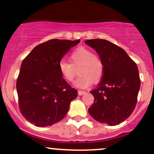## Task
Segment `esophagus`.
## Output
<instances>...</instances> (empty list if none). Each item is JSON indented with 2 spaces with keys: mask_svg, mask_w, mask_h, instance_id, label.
I'll list each match as a JSON object with an SVG mask.
<instances>
[{
  "mask_svg": "<svg viewBox=\"0 0 154 154\" xmlns=\"http://www.w3.org/2000/svg\"><path fill=\"white\" fill-rule=\"evenodd\" d=\"M85 91H78V95L79 96H82L83 95V94H85Z\"/></svg>",
  "mask_w": 154,
  "mask_h": 154,
  "instance_id": "esophagus-1",
  "label": "esophagus"
}]
</instances>
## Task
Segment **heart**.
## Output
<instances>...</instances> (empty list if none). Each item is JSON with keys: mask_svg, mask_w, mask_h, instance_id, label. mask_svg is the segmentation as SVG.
Instances as JSON below:
<instances>
[{"mask_svg": "<svg viewBox=\"0 0 154 154\" xmlns=\"http://www.w3.org/2000/svg\"><path fill=\"white\" fill-rule=\"evenodd\" d=\"M72 63L61 60L58 69L62 77L68 82H72L76 75L75 68H79L80 77L75 82L79 88H86L92 85L94 80L97 82L102 78L104 66L99 57L94 55L93 52L85 47H79L70 55Z\"/></svg>", "mask_w": 154, "mask_h": 154, "instance_id": "obj_1", "label": "heart"}]
</instances>
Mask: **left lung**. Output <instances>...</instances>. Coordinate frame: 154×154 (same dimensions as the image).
<instances>
[{"mask_svg":"<svg viewBox=\"0 0 154 154\" xmlns=\"http://www.w3.org/2000/svg\"><path fill=\"white\" fill-rule=\"evenodd\" d=\"M85 43L97 52L104 66L102 80L91 91L94 102L89 114L102 124H120L136 107L140 88L137 64L124 50L107 40L95 38Z\"/></svg>","mask_w":154,"mask_h":154,"instance_id":"8db88e82","label":"left lung"}]
</instances>
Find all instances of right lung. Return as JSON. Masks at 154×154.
I'll return each instance as SVG.
<instances>
[{"instance_id":"add662e5","label":"right lung","mask_w":154,"mask_h":154,"mask_svg":"<svg viewBox=\"0 0 154 154\" xmlns=\"http://www.w3.org/2000/svg\"><path fill=\"white\" fill-rule=\"evenodd\" d=\"M80 42L49 40L34 47L22 62L16 85L20 110L35 126L45 127L61 121L77 97V91L63 78L58 64Z\"/></svg>"}]
</instances>
